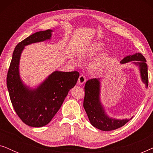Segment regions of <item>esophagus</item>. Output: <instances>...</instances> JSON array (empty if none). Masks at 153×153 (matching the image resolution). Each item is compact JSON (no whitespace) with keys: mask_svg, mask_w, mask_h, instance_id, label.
Masks as SVG:
<instances>
[{"mask_svg":"<svg viewBox=\"0 0 153 153\" xmlns=\"http://www.w3.org/2000/svg\"><path fill=\"white\" fill-rule=\"evenodd\" d=\"M85 81H86L85 77L83 76V75H80V76H79V78L78 79V83L80 85H82L85 82Z\"/></svg>","mask_w":153,"mask_h":153,"instance_id":"obj_1","label":"esophagus"}]
</instances>
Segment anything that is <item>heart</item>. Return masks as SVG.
I'll use <instances>...</instances> for the list:
<instances>
[{
  "label": "heart",
  "instance_id": "obj_1",
  "mask_svg": "<svg viewBox=\"0 0 153 153\" xmlns=\"http://www.w3.org/2000/svg\"><path fill=\"white\" fill-rule=\"evenodd\" d=\"M104 48V45L102 42L97 41L91 43L85 48L83 55L86 57H92L99 53ZM112 56L108 51H104L95 56L88 63V68L93 72H100L107 66L111 60Z\"/></svg>",
  "mask_w": 153,
  "mask_h": 153
}]
</instances>
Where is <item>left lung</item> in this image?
<instances>
[{"mask_svg":"<svg viewBox=\"0 0 153 153\" xmlns=\"http://www.w3.org/2000/svg\"><path fill=\"white\" fill-rule=\"evenodd\" d=\"M131 63L137 65L139 69L140 76L142 82L148 85V66L146 60L141 53H136L127 56L120 61L121 64ZM101 80L100 78L91 79L86 81L85 85V97L83 107L86 112L88 118L91 125L102 131H111L123 127L131 120L130 119H116L108 116L100 100Z\"/></svg>","mask_w":153,"mask_h":153,"instance_id":"1","label":"left lung"}]
</instances>
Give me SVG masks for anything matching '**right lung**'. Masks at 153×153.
<instances>
[{
    "instance_id": "1",
    "label": "right lung",
    "mask_w": 153,
    "mask_h": 153,
    "mask_svg": "<svg viewBox=\"0 0 153 153\" xmlns=\"http://www.w3.org/2000/svg\"><path fill=\"white\" fill-rule=\"evenodd\" d=\"M52 32V30L39 31L19 43L14 50L7 72V87L12 106L21 120L30 127H40L49 123L79 77L76 71H55L35 88L23 82L19 74L23 50L31 44L50 40Z\"/></svg>"
}]
</instances>
